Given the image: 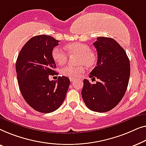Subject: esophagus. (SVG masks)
Wrapping results in <instances>:
<instances>
[{"label": "esophagus", "mask_w": 146, "mask_h": 146, "mask_svg": "<svg viewBox=\"0 0 146 146\" xmlns=\"http://www.w3.org/2000/svg\"><path fill=\"white\" fill-rule=\"evenodd\" d=\"M69 79H70V81H71V82H73L74 81H75V79H74V78H69Z\"/></svg>", "instance_id": "obj_1"}]
</instances>
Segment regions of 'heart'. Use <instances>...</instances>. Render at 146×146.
<instances>
[{"mask_svg": "<svg viewBox=\"0 0 146 146\" xmlns=\"http://www.w3.org/2000/svg\"><path fill=\"white\" fill-rule=\"evenodd\" d=\"M67 53L71 55H77V66H67L62 69L63 75L70 78H76L85 71V65L91 68L96 65L97 56L87 44L80 42L69 44L65 46ZM52 57L57 65H65L68 60V55L59 47H55L52 51Z\"/></svg>", "mask_w": 146, "mask_h": 146, "instance_id": "1", "label": "heart"}]
</instances>
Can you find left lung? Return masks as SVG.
Instances as JSON below:
<instances>
[{"mask_svg": "<svg viewBox=\"0 0 146 146\" xmlns=\"http://www.w3.org/2000/svg\"><path fill=\"white\" fill-rule=\"evenodd\" d=\"M93 43L97 51L96 66L89 77L98 79L91 84L84 79L81 91L86 106L92 111L106 112L114 108L126 93L130 75L126 52L111 38L98 37Z\"/></svg>", "mask_w": 146, "mask_h": 146, "instance_id": "left-lung-1", "label": "left lung"}]
</instances>
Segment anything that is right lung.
Returning a JSON list of instances; mask_svg holds the SVG:
<instances>
[{
	"label": "right lung",
	"instance_id": "right-lung-1",
	"mask_svg": "<svg viewBox=\"0 0 146 146\" xmlns=\"http://www.w3.org/2000/svg\"><path fill=\"white\" fill-rule=\"evenodd\" d=\"M59 40L47 35L30 39L20 50L16 63L20 91L26 102L35 110L50 113L60 107L70 85L68 77L50 81L49 75H57L52 57Z\"/></svg>",
	"mask_w": 146,
	"mask_h": 146
}]
</instances>
